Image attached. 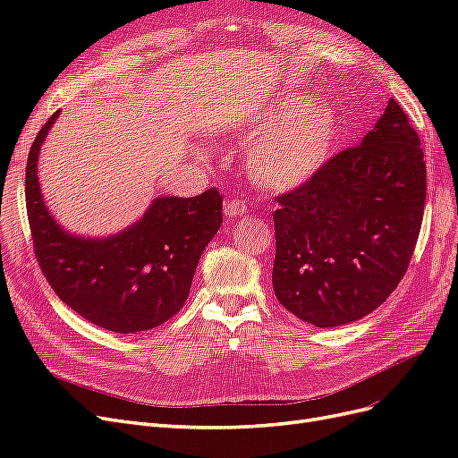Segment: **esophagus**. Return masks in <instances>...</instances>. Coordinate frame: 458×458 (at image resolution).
Masks as SVG:
<instances>
[{
	"label": "esophagus",
	"instance_id": "obj_1",
	"mask_svg": "<svg viewBox=\"0 0 458 458\" xmlns=\"http://www.w3.org/2000/svg\"><path fill=\"white\" fill-rule=\"evenodd\" d=\"M246 212H248V206L242 200H239V199L229 200L224 206V216L225 217H239V216H242Z\"/></svg>",
	"mask_w": 458,
	"mask_h": 458
}]
</instances>
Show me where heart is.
I'll list each match as a JSON object with an SVG mask.
<instances>
[{"label": "heart", "mask_w": 458, "mask_h": 458, "mask_svg": "<svg viewBox=\"0 0 458 458\" xmlns=\"http://www.w3.org/2000/svg\"><path fill=\"white\" fill-rule=\"evenodd\" d=\"M254 140L244 152L252 182L273 192L293 191L321 172L340 140L338 110L327 101L281 95L254 118Z\"/></svg>", "instance_id": "heart-1"}]
</instances>
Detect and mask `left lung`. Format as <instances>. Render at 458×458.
<instances>
[{"label":"left lung","mask_w":458,"mask_h":458,"mask_svg":"<svg viewBox=\"0 0 458 458\" xmlns=\"http://www.w3.org/2000/svg\"><path fill=\"white\" fill-rule=\"evenodd\" d=\"M424 200L419 135L390 99L361 143L276 197V300L321 328L353 323L382 306L409 267Z\"/></svg>","instance_id":"8db88e82"}]
</instances>
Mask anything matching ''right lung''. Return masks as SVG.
<instances>
[{
    "instance_id": "obj_1",
    "label": "right lung",
    "mask_w": 458,
    "mask_h": 458,
    "mask_svg": "<svg viewBox=\"0 0 458 458\" xmlns=\"http://www.w3.org/2000/svg\"><path fill=\"white\" fill-rule=\"evenodd\" d=\"M59 113L30 148L26 210L41 271L57 296L89 323L133 335L168 321L189 296L199 259L221 225V195L157 197L131 225L106 237L66 231L41 192L38 158Z\"/></svg>"
}]
</instances>
